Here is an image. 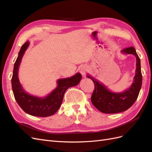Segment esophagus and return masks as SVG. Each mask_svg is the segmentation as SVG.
Listing matches in <instances>:
<instances>
[{"mask_svg":"<svg viewBox=\"0 0 152 152\" xmlns=\"http://www.w3.org/2000/svg\"><path fill=\"white\" fill-rule=\"evenodd\" d=\"M80 72L82 74V76H85L86 75V68L85 66H82L80 68Z\"/></svg>","mask_w":152,"mask_h":152,"instance_id":"obj_1","label":"esophagus"}]
</instances>
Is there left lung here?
I'll return each instance as SVG.
<instances>
[{
    "mask_svg": "<svg viewBox=\"0 0 152 152\" xmlns=\"http://www.w3.org/2000/svg\"><path fill=\"white\" fill-rule=\"evenodd\" d=\"M122 54H133L136 58V74L132 84L122 93H115L95 78L87 75V77L93 81L94 91L91 96V102L94 107L104 113H117L126 111L134 103L142 85L140 59L133 47L124 49Z\"/></svg>",
    "mask_w": 152,
    "mask_h": 152,
    "instance_id": "1",
    "label": "left lung"
}]
</instances>
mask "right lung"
Wrapping results in <instances>:
<instances>
[{"label": "right lung", "instance_id": "add662e5", "mask_svg": "<svg viewBox=\"0 0 152 152\" xmlns=\"http://www.w3.org/2000/svg\"><path fill=\"white\" fill-rule=\"evenodd\" d=\"M29 44V41H27L22 45L14 65L11 79L13 94L18 104L26 113L40 117H49L53 115L59 110L66 89L79 84L82 75L80 73H77L71 77L58 79L56 82L57 87L45 97H37L26 93L20 82L18 70L22 58Z\"/></svg>", "mask_w": 152, "mask_h": 152}]
</instances>
